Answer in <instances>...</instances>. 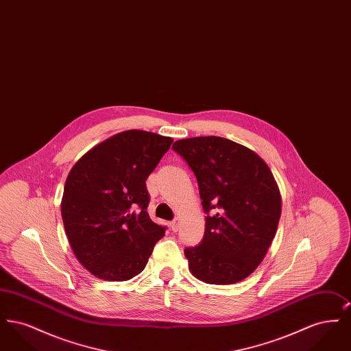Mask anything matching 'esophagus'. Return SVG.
Returning a JSON list of instances; mask_svg holds the SVG:
<instances>
[{"mask_svg":"<svg viewBox=\"0 0 351 351\" xmlns=\"http://www.w3.org/2000/svg\"><path fill=\"white\" fill-rule=\"evenodd\" d=\"M179 225H180V219L178 217L173 218V219L171 221V223H169L172 232H178V230H179Z\"/></svg>","mask_w":351,"mask_h":351,"instance_id":"esophagus-1","label":"esophagus"}]
</instances>
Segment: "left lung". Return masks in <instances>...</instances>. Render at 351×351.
I'll return each mask as SVG.
<instances>
[{
  "instance_id": "1",
  "label": "left lung",
  "mask_w": 351,
  "mask_h": 351,
  "mask_svg": "<svg viewBox=\"0 0 351 351\" xmlns=\"http://www.w3.org/2000/svg\"><path fill=\"white\" fill-rule=\"evenodd\" d=\"M196 176L205 217L200 245L185 247L189 269L209 284L238 283L263 261L282 213L278 184L265 160L221 136L172 146Z\"/></svg>"
}]
</instances>
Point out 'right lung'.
Instances as JSON below:
<instances>
[{
  "instance_id": "add662e5",
  "label": "right lung",
  "mask_w": 351,
  "mask_h": 351,
  "mask_svg": "<svg viewBox=\"0 0 351 351\" xmlns=\"http://www.w3.org/2000/svg\"><path fill=\"white\" fill-rule=\"evenodd\" d=\"M172 138L128 130L101 142L68 173L62 217L79 262L102 280H129L146 267L166 226L151 221L146 180Z\"/></svg>"
}]
</instances>
